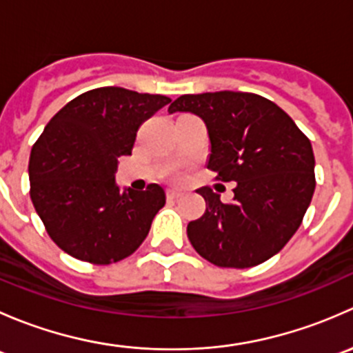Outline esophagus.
Wrapping results in <instances>:
<instances>
[{
	"label": "esophagus",
	"instance_id": "34e87169",
	"mask_svg": "<svg viewBox=\"0 0 353 353\" xmlns=\"http://www.w3.org/2000/svg\"><path fill=\"white\" fill-rule=\"evenodd\" d=\"M167 198L177 199V198H181V193H179V191H176V190H169V191H167Z\"/></svg>",
	"mask_w": 353,
	"mask_h": 353
}]
</instances>
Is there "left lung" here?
Segmentation results:
<instances>
[{"label":"left lung","instance_id":"left-lung-1","mask_svg":"<svg viewBox=\"0 0 353 353\" xmlns=\"http://www.w3.org/2000/svg\"><path fill=\"white\" fill-rule=\"evenodd\" d=\"M201 117L210 138L206 167L234 181V199L220 201L212 188L188 237L199 256L222 268H251L275 256L297 232L316 188L309 138L275 102L249 92L181 95L169 114Z\"/></svg>","mask_w":353,"mask_h":353}]
</instances>
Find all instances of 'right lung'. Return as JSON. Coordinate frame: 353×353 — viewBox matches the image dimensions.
Masks as SVG:
<instances>
[{
  "label": "right lung",
  "mask_w": 353,
  "mask_h": 353,
  "mask_svg": "<svg viewBox=\"0 0 353 353\" xmlns=\"http://www.w3.org/2000/svg\"><path fill=\"white\" fill-rule=\"evenodd\" d=\"M165 95L102 87L78 95L48 123L28 160L30 199L49 237L81 261L110 265L133 254L165 205L159 184H116L117 159Z\"/></svg>",
  "instance_id": "right-lung-1"
}]
</instances>
